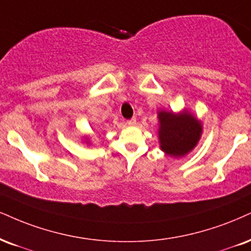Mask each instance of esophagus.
I'll return each mask as SVG.
<instances>
[{
    "mask_svg": "<svg viewBox=\"0 0 251 251\" xmlns=\"http://www.w3.org/2000/svg\"><path fill=\"white\" fill-rule=\"evenodd\" d=\"M126 125H129V126H135V125H136V119H135V117H134V119L126 121Z\"/></svg>",
    "mask_w": 251,
    "mask_h": 251,
    "instance_id": "34e87169",
    "label": "esophagus"
}]
</instances>
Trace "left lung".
I'll use <instances>...</instances> for the list:
<instances>
[{"label": "left lung", "mask_w": 251, "mask_h": 251, "mask_svg": "<svg viewBox=\"0 0 251 251\" xmlns=\"http://www.w3.org/2000/svg\"><path fill=\"white\" fill-rule=\"evenodd\" d=\"M159 142L166 154L180 157L190 152L199 141L202 126L196 117L187 111L173 114L159 111Z\"/></svg>", "instance_id": "1"}]
</instances>
